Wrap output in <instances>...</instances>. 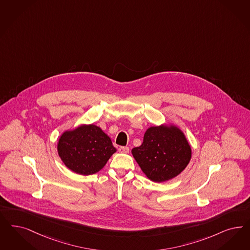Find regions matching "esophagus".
Wrapping results in <instances>:
<instances>
[{
  "label": "esophagus",
  "instance_id": "34e87169",
  "mask_svg": "<svg viewBox=\"0 0 250 250\" xmlns=\"http://www.w3.org/2000/svg\"><path fill=\"white\" fill-rule=\"evenodd\" d=\"M118 150L121 153H128L129 152V147L128 146H120L118 148Z\"/></svg>",
  "mask_w": 250,
  "mask_h": 250
}]
</instances>
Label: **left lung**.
<instances>
[{"label": "left lung", "instance_id": "obj_1", "mask_svg": "<svg viewBox=\"0 0 250 250\" xmlns=\"http://www.w3.org/2000/svg\"><path fill=\"white\" fill-rule=\"evenodd\" d=\"M132 155L146 177L156 183L169 181L189 164L192 149L185 133L174 124L150 126Z\"/></svg>", "mask_w": 250, "mask_h": 250}]
</instances>
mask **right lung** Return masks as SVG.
Returning <instances> with one entry per match:
<instances>
[{
	"label": "right lung",
	"mask_w": 250,
	"mask_h": 250,
	"mask_svg": "<svg viewBox=\"0 0 250 250\" xmlns=\"http://www.w3.org/2000/svg\"><path fill=\"white\" fill-rule=\"evenodd\" d=\"M57 151L69 170L81 175H89L101 171L116 152V148L100 126L82 124L61 135Z\"/></svg>",
	"instance_id": "add662e5"
}]
</instances>
